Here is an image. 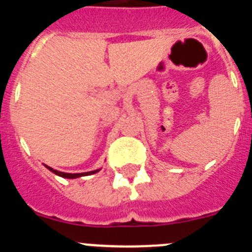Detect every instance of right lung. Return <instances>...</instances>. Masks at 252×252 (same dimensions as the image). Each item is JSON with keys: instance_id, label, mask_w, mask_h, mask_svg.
I'll return each mask as SVG.
<instances>
[{"instance_id": "1", "label": "right lung", "mask_w": 252, "mask_h": 252, "mask_svg": "<svg viewBox=\"0 0 252 252\" xmlns=\"http://www.w3.org/2000/svg\"><path fill=\"white\" fill-rule=\"evenodd\" d=\"M48 167V166H47ZM52 172H54L58 176H62L64 179H76V178H81V176H85V175H91V174H96V172L99 171V170H95V171H90V172H82V174H65V172H61L57 171V170H53L52 167H48Z\"/></svg>"}]
</instances>
